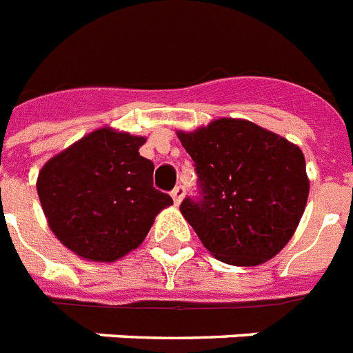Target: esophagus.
<instances>
[{"label":"esophagus","mask_w":353,"mask_h":353,"mask_svg":"<svg viewBox=\"0 0 353 353\" xmlns=\"http://www.w3.org/2000/svg\"><path fill=\"white\" fill-rule=\"evenodd\" d=\"M184 194H185L184 188H182V185H176V188H174V190L171 191V196H173L174 204L179 205L180 202H182V199H184Z\"/></svg>","instance_id":"esophagus-1"}]
</instances>
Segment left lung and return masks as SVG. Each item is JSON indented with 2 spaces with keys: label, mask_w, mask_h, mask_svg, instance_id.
<instances>
[{
  "label": "left lung",
  "mask_w": 353,
  "mask_h": 353,
  "mask_svg": "<svg viewBox=\"0 0 353 353\" xmlns=\"http://www.w3.org/2000/svg\"><path fill=\"white\" fill-rule=\"evenodd\" d=\"M176 134L199 176V196L184 199L180 211L205 250L233 266H256L277 255L308 200L303 151L235 118Z\"/></svg>",
  "instance_id": "left-lung-1"
}]
</instances>
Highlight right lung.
<instances>
[{
  "mask_svg": "<svg viewBox=\"0 0 353 353\" xmlns=\"http://www.w3.org/2000/svg\"><path fill=\"white\" fill-rule=\"evenodd\" d=\"M145 138L101 128L45 163L38 196L58 241L87 261L112 262L145 239L169 194L153 188Z\"/></svg>",
  "mask_w": 353,
  "mask_h": 353,
  "instance_id": "add662e5",
  "label": "right lung"
}]
</instances>
